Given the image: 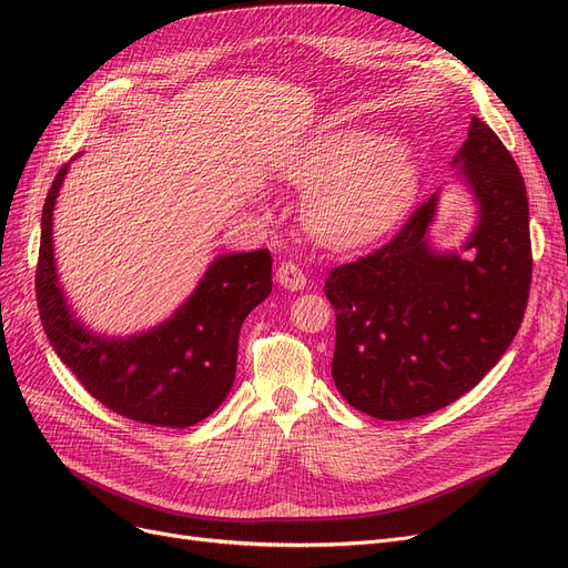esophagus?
Masks as SVG:
<instances>
[{
	"mask_svg": "<svg viewBox=\"0 0 568 568\" xmlns=\"http://www.w3.org/2000/svg\"><path fill=\"white\" fill-rule=\"evenodd\" d=\"M276 276H278V283L283 287H287V290H304L306 287L304 268L296 264V262H292V260H285V262L278 264Z\"/></svg>",
	"mask_w": 568,
	"mask_h": 568,
	"instance_id": "obj_1",
	"label": "esophagus"
}]
</instances>
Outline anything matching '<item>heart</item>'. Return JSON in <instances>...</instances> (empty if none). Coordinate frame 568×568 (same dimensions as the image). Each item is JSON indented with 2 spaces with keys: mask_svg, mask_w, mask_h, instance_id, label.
Wrapping results in <instances>:
<instances>
[{
  "mask_svg": "<svg viewBox=\"0 0 568 568\" xmlns=\"http://www.w3.org/2000/svg\"><path fill=\"white\" fill-rule=\"evenodd\" d=\"M283 176L311 191L306 221L334 246H359L384 234L405 214L419 182L403 144L356 131L315 138L287 159Z\"/></svg>",
  "mask_w": 568,
  "mask_h": 568,
  "instance_id": "heart-1",
  "label": "heart"
}]
</instances>
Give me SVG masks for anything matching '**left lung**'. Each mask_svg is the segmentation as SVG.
I'll return each instance as SVG.
<instances>
[{"mask_svg": "<svg viewBox=\"0 0 568 568\" xmlns=\"http://www.w3.org/2000/svg\"><path fill=\"white\" fill-rule=\"evenodd\" d=\"M454 163L479 202L469 255L428 246L430 195L373 253L332 268V377L343 398L384 422L430 414L474 389L516 338L531 285L529 206L509 149L471 116Z\"/></svg>", "mask_w": 568, "mask_h": 568, "instance_id": "1", "label": "left lung"}]
</instances>
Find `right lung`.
I'll list each match as a JSON object with an SVG mask.
<instances>
[{
    "mask_svg": "<svg viewBox=\"0 0 568 568\" xmlns=\"http://www.w3.org/2000/svg\"><path fill=\"white\" fill-rule=\"evenodd\" d=\"M69 165L48 191L41 219L37 302L45 336L84 389L126 419L186 428L230 394L239 332L272 292V253H232L212 262L191 300L156 329L110 341L89 334L69 313L52 260V209Z\"/></svg>",
    "mask_w": 568,
    "mask_h": 568,
    "instance_id": "right-lung-1",
    "label": "right lung"
}]
</instances>
